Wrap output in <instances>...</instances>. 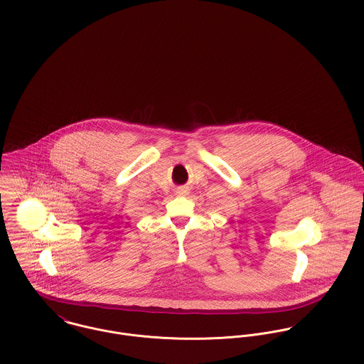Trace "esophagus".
Returning a JSON list of instances; mask_svg holds the SVG:
<instances>
[{
    "label": "esophagus",
    "mask_w": 364,
    "mask_h": 364,
    "mask_svg": "<svg viewBox=\"0 0 364 364\" xmlns=\"http://www.w3.org/2000/svg\"><path fill=\"white\" fill-rule=\"evenodd\" d=\"M177 193H178L180 196H186V194H187V190H178Z\"/></svg>",
    "instance_id": "obj_1"
}]
</instances>
